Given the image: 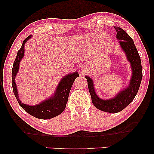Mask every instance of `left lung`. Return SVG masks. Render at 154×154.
<instances>
[{"instance_id":"left-lung-1","label":"left lung","mask_w":154,"mask_h":154,"mask_svg":"<svg viewBox=\"0 0 154 154\" xmlns=\"http://www.w3.org/2000/svg\"><path fill=\"white\" fill-rule=\"evenodd\" d=\"M116 31V38L119 41L121 50L125 52L127 60L132 69L131 79L129 84L118 92L113 98L103 100L96 94L94 82L91 78L85 75L92 102L97 109L105 112L115 113L121 111L132 102L137 93L142 79V68L141 59L131 37L123 29L114 26Z\"/></svg>"}]
</instances>
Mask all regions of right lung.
<instances>
[{
  "mask_svg": "<svg viewBox=\"0 0 154 154\" xmlns=\"http://www.w3.org/2000/svg\"><path fill=\"white\" fill-rule=\"evenodd\" d=\"M31 36L32 35H29L23 41L22 47L17 52L16 59L14 62L13 67L12 69V89H13L14 96H15L19 104L26 112L37 119L44 120L50 119L61 114L64 111L67 101H68L71 88L72 87L75 79L79 76V74L78 71H75V72L64 75L60 80L54 94L49 98L43 100L39 104L30 106V105L22 103L19 99L17 88L15 83V78L19 71V69H20L21 60L24 55V45L31 38Z\"/></svg>",
  "mask_w": 154,
  "mask_h": 154,
  "instance_id": "add662e5",
  "label": "right lung"
}]
</instances>
